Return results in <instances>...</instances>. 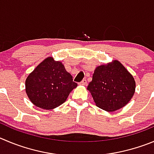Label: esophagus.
Here are the masks:
<instances>
[{
    "mask_svg": "<svg viewBox=\"0 0 154 154\" xmlns=\"http://www.w3.org/2000/svg\"><path fill=\"white\" fill-rule=\"evenodd\" d=\"M80 85H84V86L87 85V80H86L85 79H84V80H83L81 82H80Z\"/></svg>",
    "mask_w": 154,
    "mask_h": 154,
    "instance_id": "obj_1",
    "label": "esophagus"
}]
</instances>
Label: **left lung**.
I'll return each mask as SVG.
<instances>
[{"label":"left lung","instance_id":"left-lung-1","mask_svg":"<svg viewBox=\"0 0 154 154\" xmlns=\"http://www.w3.org/2000/svg\"><path fill=\"white\" fill-rule=\"evenodd\" d=\"M133 76L117 60L96 67L87 90L99 108L107 112L119 110L129 103L135 92Z\"/></svg>","mask_w":154,"mask_h":154}]
</instances>
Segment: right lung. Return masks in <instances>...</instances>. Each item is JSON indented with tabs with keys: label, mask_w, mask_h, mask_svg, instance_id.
Instances as JSON below:
<instances>
[{
	"label": "right lung",
	"mask_w": 154,
	"mask_h": 154,
	"mask_svg": "<svg viewBox=\"0 0 154 154\" xmlns=\"http://www.w3.org/2000/svg\"><path fill=\"white\" fill-rule=\"evenodd\" d=\"M25 86L32 103L49 110L63 104L77 84L62 62L48 57L29 74Z\"/></svg>",
	"instance_id": "add662e5"
}]
</instances>
